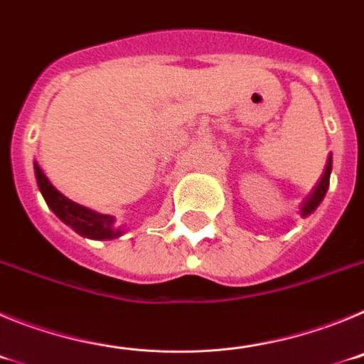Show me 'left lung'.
<instances>
[{
  "instance_id": "left-lung-1",
  "label": "left lung",
  "mask_w": 364,
  "mask_h": 364,
  "mask_svg": "<svg viewBox=\"0 0 364 364\" xmlns=\"http://www.w3.org/2000/svg\"><path fill=\"white\" fill-rule=\"evenodd\" d=\"M330 173H332V154L328 156L326 167H324V173H323V176H321V182L317 184V188L314 189V193H311L306 200L302 202V205H301L302 217H308L310 213H314L315 208H317V205L323 202L324 195H326V191H328V186H330Z\"/></svg>"
}]
</instances>
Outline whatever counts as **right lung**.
Instances as JSON below:
<instances>
[{
	"instance_id": "right-lung-1",
	"label": "right lung",
	"mask_w": 364,
	"mask_h": 364,
	"mask_svg": "<svg viewBox=\"0 0 364 364\" xmlns=\"http://www.w3.org/2000/svg\"><path fill=\"white\" fill-rule=\"evenodd\" d=\"M34 171H36L38 186H40V191L43 195L47 205L65 224H69L76 233L98 240L114 239V237H118L122 233L120 230L112 226L114 224V217L96 213V211L89 210L85 205H80L70 200V198L63 197L62 193L50 184L49 178L45 176V173L41 171L38 164H34Z\"/></svg>"
}]
</instances>
